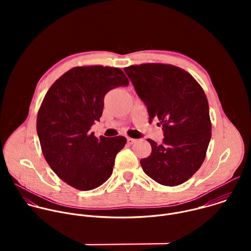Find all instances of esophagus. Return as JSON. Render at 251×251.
Returning <instances> with one entry per match:
<instances>
[{"label":"esophagus","instance_id":"esophagus-1","mask_svg":"<svg viewBox=\"0 0 251 251\" xmlns=\"http://www.w3.org/2000/svg\"><path fill=\"white\" fill-rule=\"evenodd\" d=\"M136 139H133V138H130V137H128L127 138V143L128 144H130V145H132V144H134V143H136Z\"/></svg>","mask_w":251,"mask_h":251}]
</instances>
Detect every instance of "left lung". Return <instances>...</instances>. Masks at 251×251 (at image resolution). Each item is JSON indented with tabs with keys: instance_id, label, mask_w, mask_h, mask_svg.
Segmentation results:
<instances>
[{
	"instance_id": "obj_1",
	"label": "left lung",
	"mask_w": 251,
	"mask_h": 251,
	"mask_svg": "<svg viewBox=\"0 0 251 251\" xmlns=\"http://www.w3.org/2000/svg\"><path fill=\"white\" fill-rule=\"evenodd\" d=\"M135 90L147 106L149 121L158 118L164 139H151L152 153L140 164L161 185L178 186L201 166L211 137L206 96L186 70L171 64L144 63L125 67Z\"/></svg>"
}]
</instances>
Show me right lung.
<instances>
[{"label":"right lung","mask_w":251,"mask_h":251,"mask_svg":"<svg viewBox=\"0 0 251 251\" xmlns=\"http://www.w3.org/2000/svg\"><path fill=\"white\" fill-rule=\"evenodd\" d=\"M128 84L120 68L79 66L68 70L47 92L37 132L46 161L67 185L90 191L110 177L126 138H96L90 128L102 115L105 94Z\"/></svg>","instance_id":"obj_1"}]
</instances>
